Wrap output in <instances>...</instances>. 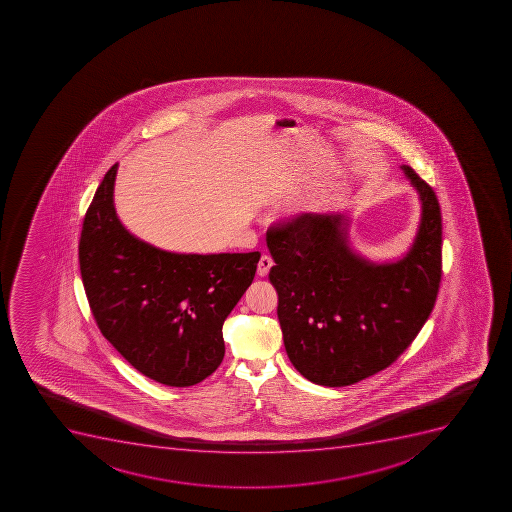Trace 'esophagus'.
Segmentation results:
<instances>
[{"label":"esophagus","mask_w":512,"mask_h":512,"mask_svg":"<svg viewBox=\"0 0 512 512\" xmlns=\"http://www.w3.org/2000/svg\"><path fill=\"white\" fill-rule=\"evenodd\" d=\"M272 264H274V261L269 256H261L258 263V276L266 277L271 271Z\"/></svg>","instance_id":"34e87169"}]
</instances>
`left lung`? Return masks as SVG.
<instances>
[{"mask_svg": "<svg viewBox=\"0 0 512 512\" xmlns=\"http://www.w3.org/2000/svg\"><path fill=\"white\" fill-rule=\"evenodd\" d=\"M421 200L413 245L395 263L351 248L349 217L300 214L267 230L276 266L280 328L290 362L325 387H346L387 369L413 343L436 305L442 277V215L432 187L401 166Z\"/></svg>", "mask_w": 512, "mask_h": 512, "instance_id": "left-lung-1", "label": "left lung"}]
</instances>
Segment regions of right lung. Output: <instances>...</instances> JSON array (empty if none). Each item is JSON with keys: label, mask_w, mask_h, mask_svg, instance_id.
Masks as SVG:
<instances>
[{"label": "right lung", "mask_w": 512, "mask_h": 512, "mask_svg": "<svg viewBox=\"0 0 512 512\" xmlns=\"http://www.w3.org/2000/svg\"><path fill=\"white\" fill-rule=\"evenodd\" d=\"M117 163L86 210L78 258L104 338L145 377L191 387L225 356L222 326L253 282L261 253H169L120 223Z\"/></svg>", "instance_id": "1"}]
</instances>
